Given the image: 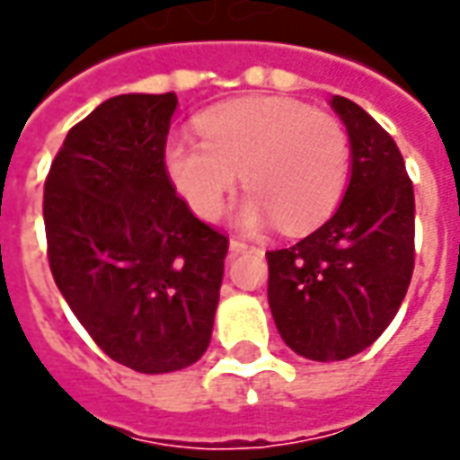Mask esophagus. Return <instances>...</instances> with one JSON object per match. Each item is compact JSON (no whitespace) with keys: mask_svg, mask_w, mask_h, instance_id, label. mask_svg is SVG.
Here are the masks:
<instances>
[{"mask_svg":"<svg viewBox=\"0 0 460 460\" xmlns=\"http://www.w3.org/2000/svg\"><path fill=\"white\" fill-rule=\"evenodd\" d=\"M252 248V245H250V243H245V240H237V237H233V240H230V252H233V255H237V252H245V250H250Z\"/></svg>","mask_w":460,"mask_h":460,"instance_id":"34e87169","label":"esophagus"}]
</instances>
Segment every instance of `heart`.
I'll return each instance as SVG.
<instances>
[{
	"label": "heart",
	"mask_w": 460,
	"mask_h": 460,
	"mask_svg": "<svg viewBox=\"0 0 460 460\" xmlns=\"http://www.w3.org/2000/svg\"><path fill=\"white\" fill-rule=\"evenodd\" d=\"M199 139L175 132L164 164L180 195L202 220H215L235 188L250 190L237 223L278 220L300 233L325 220L350 175V137L338 117L283 97H248L215 107L198 119Z\"/></svg>",
	"instance_id": "heart-1"
}]
</instances>
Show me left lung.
Segmentation results:
<instances>
[{"mask_svg":"<svg viewBox=\"0 0 460 460\" xmlns=\"http://www.w3.org/2000/svg\"><path fill=\"white\" fill-rule=\"evenodd\" d=\"M332 110L350 137V182L328 223L270 250L268 303L288 348L310 360H345L378 341L413 275L416 199L398 145L345 97Z\"/></svg>","mask_w":460,"mask_h":460,"instance_id":"left-lung-1","label":"left lung"}]
</instances>
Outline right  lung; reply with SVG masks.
<instances>
[{
	"label": "right lung",
	"instance_id": "right-lung-1",
	"mask_svg": "<svg viewBox=\"0 0 460 460\" xmlns=\"http://www.w3.org/2000/svg\"><path fill=\"white\" fill-rule=\"evenodd\" d=\"M175 107V92L110 97L66 132L44 182L59 293L107 356L150 376L208 350L227 255L167 175Z\"/></svg>",
	"mask_w": 460,
	"mask_h": 460
}]
</instances>
